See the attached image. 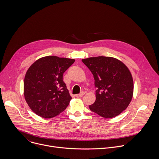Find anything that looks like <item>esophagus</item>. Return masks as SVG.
Instances as JSON below:
<instances>
[{"instance_id":"34e87169","label":"esophagus","mask_w":159,"mask_h":159,"mask_svg":"<svg viewBox=\"0 0 159 159\" xmlns=\"http://www.w3.org/2000/svg\"><path fill=\"white\" fill-rule=\"evenodd\" d=\"M84 94H85V93H84V92H82L80 94H76V95H75V96H76L77 98H80V97L83 96Z\"/></svg>"}]
</instances>
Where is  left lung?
Wrapping results in <instances>:
<instances>
[{"label": "left lung", "mask_w": 159, "mask_h": 159, "mask_svg": "<svg viewBox=\"0 0 159 159\" xmlns=\"http://www.w3.org/2000/svg\"><path fill=\"white\" fill-rule=\"evenodd\" d=\"M94 78L96 101L90 109L105 118H114L129 104L133 94V80L128 68L120 60L109 57L82 60Z\"/></svg>", "instance_id": "left-lung-1"}]
</instances>
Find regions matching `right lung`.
<instances>
[{
    "mask_svg": "<svg viewBox=\"0 0 159 159\" xmlns=\"http://www.w3.org/2000/svg\"><path fill=\"white\" fill-rule=\"evenodd\" d=\"M74 61V59L47 56L30 66L25 77L24 96L37 115L44 118L55 117L69 104L72 97L63 75Z\"/></svg>",
    "mask_w": 159,
    "mask_h": 159,
    "instance_id": "1",
    "label": "right lung"
}]
</instances>
